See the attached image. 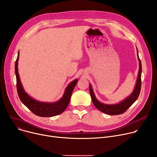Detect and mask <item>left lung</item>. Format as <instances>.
<instances>
[{
    "instance_id": "8db88e82",
    "label": "left lung",
    "mask_w": 157,
    "mask_h": 157,
    "mask_svg": "<svg viewBox=\"0 0 157 157\" xmlns=\"http://www.w3.org/2000/svg\"><path fill=\"white\" fill-rule=\"evenodd\" d=\"M137 56L139 60V72L137 74V78L135 87L134 88L132 92L128 97L125 98L123 101H120L119 103L109 104H104L100 102L99 101H98L94 94L92 86L91 85V84H90V94L92 97V102L94 104V105L96 107V108H97L98 110L105 114H109V115L120 114L125 112L137 99V98L140 94V91H141V72H142L141 62L139 58L137 48Z\"/></svg>"
}]
</instances>
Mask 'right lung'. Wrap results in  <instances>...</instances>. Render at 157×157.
<instances>
[{"mask_svg":"<svg viewBox=\"0 0 157 157\" xmlns=\"http://www.w3.org/2000/svg\"><path fill=\"white\" fill-rule=\"evenodd\" d=\"M19 52L17 59L15 62V74L16 78V86L20 99L21 102L30 109L33 113L41 117H52L62 113L67 108L69 104L73 90L76 85L78 79H76L71 81L65 88L64 93L60 99L53 102H41L36 100L30 97L24 90L18 73Z\"/></svg>","mask_w":157,"mask_h":157,"instance_id":"obj_1","label":"right lung"}]
</instances>
